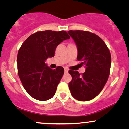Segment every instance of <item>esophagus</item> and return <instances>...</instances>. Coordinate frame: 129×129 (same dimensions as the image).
Listing matches in <instances>:
<instances>
[{
	"mask_svg": "<svg viewBox=\"0 0 129 129\" xmlns=\"http://www.w3.org/2000/svg\"><path fill=\"white\" fill-rule=\"evenodd\" d=\"M64 70H65V73H68V72H69V69L66 67L64 68Z\"/></svg>",
	"mask_w": 129,
	"mask_h": 129,
	"instance_id": "esophagus-1",
	"label": "esophagus"
}]
</instances>
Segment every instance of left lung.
<instances>
[{
    "label": "left lung",
    "mask_w": 129,
    "mask_h": 129,
    "mask_svg": "<svg viewBox=\"0 0 129 129\" xmlns=\"http://www.w3.org/2000/svg\"><path fill=\"white\" fill-rule=\"evenodd\" d=\"M78 48L77 60L84 65L85 72L81 75L78 71L69 70L72 79L69 89L74 98L87 101L99 94L110 75L111 55L109 48L96 34L85 31H68Z\"/></svg>",
    "instance_id": "1"
}]
</instances>
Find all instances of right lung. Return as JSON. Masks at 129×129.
Returning a JSON list of instances; mask_svg holds the SVG:
<instances>
[{"label":"right lung","mask_w":129,"mask_h":129,"mask_svg":"<svg viewBox=\"0 0 129 129\" xmlns=\"http://www.w3.org/2000/svg\"><path fill=\"white\" fill-rule=\"evenodd\" d=\"M70 38L65 31L46 30L33 33L22 44L17 54L18 75L26 92L33 98L46 101L55 94L64 69L58 66L53 70L45 62L54 56L60 43Z\"/></svg>","instance_id":"add662e5"}]
</instances>
